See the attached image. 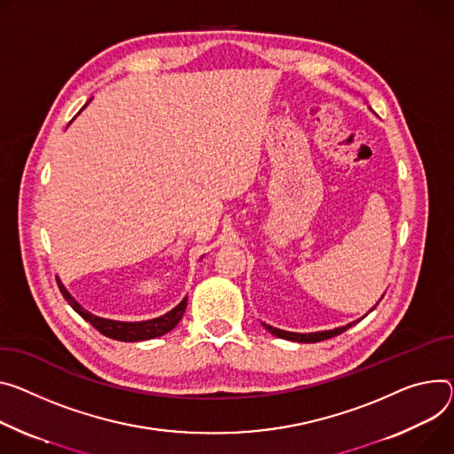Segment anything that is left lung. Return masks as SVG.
Segmentation results:
<instances>
[{
    "instance_id": "8db88e82",
    "label": "left lung",
    "mask_w": 454,
    "mask_h": 454,
    "mask_svg": "<svg viewBox=\"0 0 454 454\" xmlns=\"http://www.w3.org/2000/svg\"><path fill=\"white\" fill-rule=\"evenodd\" d=\"M355 324V322H353ZM353 324H348L344 327H337V329H332V332H318V333H290V332H282V329H277L273 325H268V324H262L268 332L278 339H286V340H294V342H320V340H325V339H332V337H337L340 333H344L346 329H349Z\"/></svg>"
}]
</instances>
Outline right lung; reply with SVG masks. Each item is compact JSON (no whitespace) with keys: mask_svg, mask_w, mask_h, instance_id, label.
<instances>
[{"mask_svg":"<svg viewBox=\"0 0 454 454\" xmlns=\"http://www.w3.org/2000/svg\"><path fill=\"white\" fill-rule=\"evenodd\" d=\"M58 286L59 292L65 297V301L74 308L75 313H79L87 322H90L98 332L108 339L114 340H121V342H139V340H150L155 337H160L164 333L172 332V329L179 324V320L184 315L186 309V301L188 297H184L181 301L179 306H176L172 311H168L167 315H162L159 318H152L146 322H117V320H108V318H101V317H94L92 313H89L87 309L81 308L63 287V284L58 278Z\"/></svg>","mask_w":454,"mask_h":454,"instance_id":"obj_1","label":"right lung"}]
</instances>
